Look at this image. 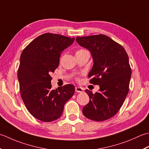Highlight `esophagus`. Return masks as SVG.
I'll list each match as a JSON object with an SVG mask.
<instances>
[{"mask_svg": "<svg viewBox=\"0 0 149 149\" xmlns=\"http://www.w3.org/2000/svg\"><path fill=\"white\" fill-rule=\"evenodd\" d=\"M75 91L77 93H81V92H83V89L80 87H76Z\"/></svg>", "mask_w": 149, "mask_h": 149, "instance_id": "1", "label": "esophagus"}]
</instances>
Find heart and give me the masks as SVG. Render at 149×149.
I'll use <instances>...</instances> for the list:
<instances>
[{
	"mask_svg": "<svg viewBox=\"0 0 149 149\" xmlns=\"http://www.w3.org/2000/svg\"><path fill=\"white\" fill-rule=\"evenodd\" d=\"M83 51V50H80V51Z\"/></svg>",
	"mask_w": 149,
	"mask_h": 149,
	"instance_id": "b5f03b06",
	"label": "heart"
}]
</instances>
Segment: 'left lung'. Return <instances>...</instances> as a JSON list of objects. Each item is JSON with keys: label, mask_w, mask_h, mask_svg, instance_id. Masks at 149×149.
Masks as SVG:
<instances>
[{"label": "left lung", "mask_w": 149, "mask_h": 149, "mask_svg": "<svg viewBox=\"0 0 149 149\" xmlns=\"http://www.w3.org/2000/svg\"><path fill=\"white\" fill-rule=\"evenodd\" d=\"M76 41L91 52L93 65L88 77L93 78L91 83L100 86L95 94L86 90L90 100L82 113L94 121L108 120L120 110L129 93V56L121 45L104 35L78 36Z\"/></svg>", "instance_id": "left-lung-1"}]
</instances>
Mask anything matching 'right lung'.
Segmentation results:
<instances>
[{
  "instance_id": "right-lung-1",
  "label": "right lung",
  "mask_w": 149,
  "mask_h": 149,
  "mask_svg": "<svg viewBox=\"0 0 149 149\" xmlns=\"http://www.w3.org/2000/svg\"><path fill=\"white\" fill-rule=\"evenodd\" d=\"M74 38L45 33L22 51L18 70L21 97L29 113L45 122L62 116L65 103L73 96L74 86L68 84L51 89L50 74L58 67L60 54Z\"/></svg>"
}]
</instances>
